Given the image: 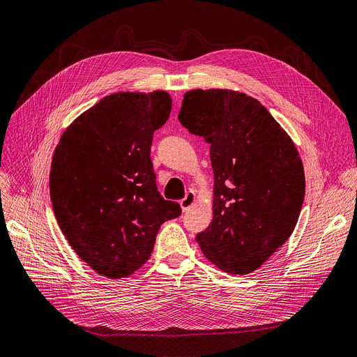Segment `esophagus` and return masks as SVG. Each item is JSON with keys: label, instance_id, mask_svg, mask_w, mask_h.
<instances>
[{"label": "esophagus", "instance_id": "34e87169", "mask_svg": "<svg viewBox=\"0 0 357 357\" xmlns=\"http://www.w3.org/2000/svg\"><path fill=\"white\" fill-rule=\"evenodd\" d=\"M196 202V195L193 190H189L186 193V196H184L181 201H180V206L183 211H188L190 206H193V204Z\"/></svg>", "mask_w": 357, "mask_h": 357}]
</instances>
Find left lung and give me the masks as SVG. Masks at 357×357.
Listing matches in <instances>:
<instances>
[{
  "instance_id": "obj_1",
  "label": "left lung",
  "mask_w": 357,
  "mask_h": 357,
  "mask_svg": "<svg viewBox=\"0 0 357 357\" xmlns=\"http://www.w3.org/2000/svg\"><path fill=\"white\" fill-rule=\"evenodd\" d=\"M178 121L211 145L213 218L196 241L225 273H252L294 230L305 199L301 156L269 111L245 93L189 91Z\"/></svg>"
}]
</instances>
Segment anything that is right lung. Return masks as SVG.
Listing matches in <instances>:
<instances>
[{"label": "right lung", "instance_id": "right-lung-1", "mask_svg": "<svg viewBox=\"0 0 357 357\" xmlns=\"http://www.w3.org/2000/svg\"><path fill=\"white\" fill-rule=\"evenodd\" d=\"M169 111L162 91L112 93L71 123L55 148V218L98 274H133L149 259L161 224L180 217V205L160 195L151 160L153 132Z\"/></svg>", "mask_w": 357, "mask_h": 357}]
</instances>
